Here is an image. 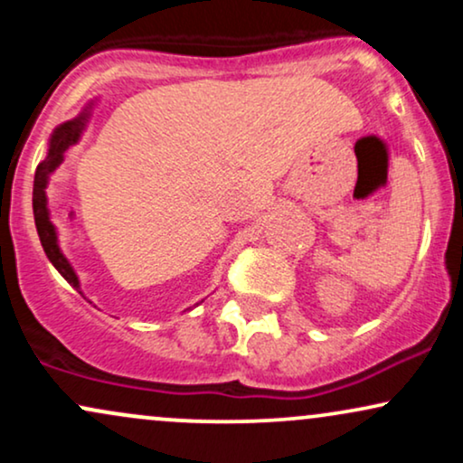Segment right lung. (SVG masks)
Instances as JSON below:
<instances>
[{"mask_svg":"<svg viewBox=\"0 0 463 463\" xmlns=\"http://www.w3.org/2000/svg\"><path fill=\"white\" fill-rule=\"evenodd\" d=\"M84 119H87V115L78 117V119H73V121H67V124H62L61 128H56V132L52 135V141H50V154H47L45 161L36 167L34 191H32V209H34V224H36V232H39L41 246H43L47 259L54 263V268L58 269V272L65 276L67 283L76 287V289L80 287L78 276L71 269V265H69L67 259L62 257L61 248H58V241H56V231H54V226H52L50 217H47L45 187H47V178H50V174L54 172V169L62 161V152H65L71 143L78 141L80 130H82V126H84Z\"/></svg>","mask_w":463,"mask_h":463,"instance_id":"right-lung-1","label":"right lung"}]
</instances>
